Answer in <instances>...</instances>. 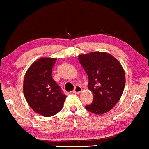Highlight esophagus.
Here are the masks:
<instances>
[{
  "instance_id": "obj_1",
  "label": "esophagus",
  "mask_w": 149,
  "mask_h": 149,
  "mask_svg": "<svg viewBox=\"0 0 149 149\" xmlns=\"http://www.w3.org/2000/svg\"><path fill=\"white\" fill-rule=\"evenodd\" d=\"M82 90H82L81 87L79 86V85H76V86L75 87V88H74V90H73V93H75V94H79L82 92Z\"/></svg>"
}]
</instances>
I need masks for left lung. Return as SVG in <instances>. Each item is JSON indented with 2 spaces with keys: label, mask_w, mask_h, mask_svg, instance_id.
<instances>
[{
  "label": "left lung",
  "mask_w": 149,
  "mask_h": 149,
  "mask_svg": "<svg viewBox=\"0 0 149 149\" xmlns=\"http://www.w3.org/2000/svg\"><path fill=\"white\" fill-rule=\"evenodd\" d=\"M78 60L88 76V89L94 99L85 109L102 115L111 111L118 102L125 85V73L116 58L108 52L81 54Z\"/></svg>",
  "instance_id": "obj_1"
}]
</instances>
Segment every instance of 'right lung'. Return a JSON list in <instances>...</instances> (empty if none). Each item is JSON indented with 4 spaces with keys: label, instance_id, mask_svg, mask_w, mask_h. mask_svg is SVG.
Returning <instances> with one entry per match:
<instances>
[{
    "label": "right lung",
    "instance_id": "obj_1",
    "mask_svg": "<svg viewBox=\"0 0 149 149\" xmlns=\"http://www.w3.org/2000/svg\"><path fill=\"white\" fill-rule=\"evenodd\" d=\"M57 58L40 57L27 69L23 92L27 103L42 116H52L61 110L66 96L52 78V69Z\"/></svg>",
    "mask_w": 149,
    "mask_h": 149
}]
</instances>
